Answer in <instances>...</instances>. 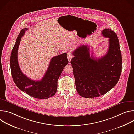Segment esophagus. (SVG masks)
<instances>
[{"label":"esophagus","mask_w":134,"mask_h":134,"mask_svg":"<svg viewBox=\"0 0 134 134\" xmlns=\"http://www.w3.org/2000/svg\"><path fill=\"white\" fill-rule=\"evenodd\" d=\"M67 55L68 60L69 62H70V60H71V59L72 58V53H71L70 52H67Z\"/></svg>","instance_id":"obj_1"}]
</instances>
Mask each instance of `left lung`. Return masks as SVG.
<instances>
[{"mask_svg":"<svg viewBox=\"0 0 134 134\" xmlns=\"http://www.w3.org/2000/svg\"><path fill=\"white\" fill-rule=\"evenodd\" d=\"M109 38L107 53L97 59L90 54L87 46H79L73 52L70 63L76 88L81 97L93 98L102 95L116 86L121 73L122 57L117 34L111 29L102 31Z\"/></svg>","mask_w":134,"mask_h":134,"instance_id":"left-lung-1","label":"left lung"}]
</instances>
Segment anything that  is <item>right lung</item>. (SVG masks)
<instances>
[{
  "mask_svg": "<svg viewBox=\"0 0 134 134\" xmlns=\"http://www.w3.org/2000/svg\"><path fill=\"white\" fill-rule=\"evenodd\" d=\"M27 30L23 29L21 31L12 51L10 65L12 77L16 86L30 96L39 99H48L53 96L57 92L58 80L64 68L68 64L67 53H64L52 57L41 80L35 81L30 79L22 72L17 57L21 37Z\"/></svg>",
  "mask_w": 134,
  "mask_h": 134,
  "instance_id": "right-lung-1",
  "label": "right lung"
}]
</instances>
